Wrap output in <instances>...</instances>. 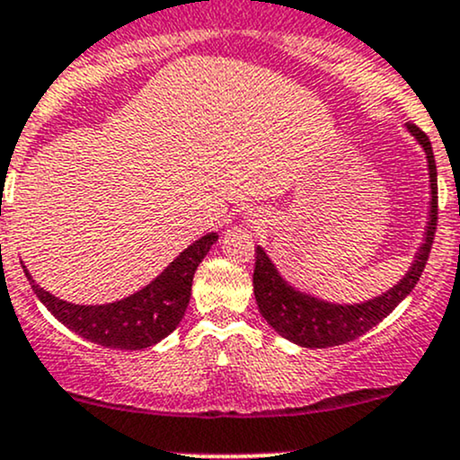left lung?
Listing matches in <instances>:
<instances>
[{"mask_svg": "<svg viewBox=\"0 0 460 460\" xmlns=\"http://www.w3.org/2000/svg\"><path fill=\"white\" fill-rule=\"evenodd\" d=\"M406 130L426 155L428 179H430V203L428 205L430 207H428V222L417 253L412 255L411 266L395 286L360 304H336V301L321 299L312 292L292 286L277 270L269 253L261 246L255 249L253 292L257 307L266 323L286 341L307 347V349H325V347L356 341L358 336L367 334L371 327L386 319L417 286L419 277L426 269L437 229V165L428 135L415 124H406Z\"/></svg>", "mask_w": 460, "mask_h": 460, "instance_id": "1", "label": "left lung"}]
</instances>
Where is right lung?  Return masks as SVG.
Listing matches in <instances>:
<instances>
[{"label": "right lung", "mask_w": 460, "mask_h": 460, "mask_svg": "<svg viewBox=\"0 0 460 460\" xmlns=\"http://www.w3.org/2000/svg\"><path fill=\"white\" fill-rule=\"evenodd\" d=\"M216 242H218L216 231L191 242L188 249L181 251L148 286L124 299L113 301V304H69V301L54 296L52 292L43 290L25 266L23 270L39 301L65 327L95 345L109 347V349L137 351L161 342L183 321L190 304L194 272Z\"/></svg>", "instance_id": "right-lung-1"}]
</instances>
